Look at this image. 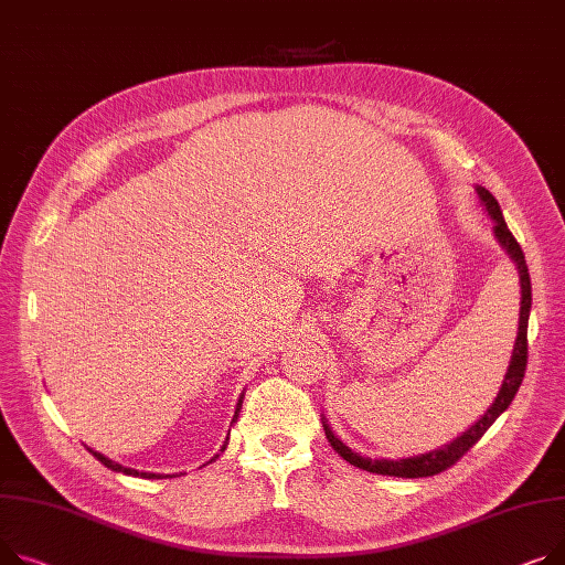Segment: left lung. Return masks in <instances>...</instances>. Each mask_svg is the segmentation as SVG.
Returning <instances> with one entry per match:
<instances>
[{
  "label": "left lung",
  "instance_id": "8db88e82",
  "mask_svg": "<svg viewBox=\"0 0 565 565\" xmlns=\"http://www.w3.org/2000/svg\"><path fill=\"white\" fill-rule=\"evenodd\" d=\"M475 191L479 195L481 206L486 209V213L491 215L493 220V236L500 243V247L509 254V258L515 263V270L520 277V320H518V335H515V345H513V354L504 374V382L498 391V397L493 399V404L483 411V416H479V420H475L461 436H457L455 440H449L447 445L431 449V452L418 455V457H408V459H370L361 452H354L352 447H348L341 438L333 434V429L329 427L327 418L322 416V427H324V436L331 443V447L341 455L348 463L374 472V475H388V477H404V479H418V477H431L438 475L443 470H447L449 466H455L468 449L486 434V429L491 427L502 413L509 408V404L513 402L522 377H524V367H527V322H530V311H532V279H530V270H527V260H524L522 247L518 245V241L513 238V234L509 232L504 215L500 211L498 200L486 191L483 185H475Z\"/></svg>",
  "mask_w": 565,
  "mask_h": 565
}]
</instances>
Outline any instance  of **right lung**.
Here are the masks:
<instances>
[{
    "instance_id": "add662e5",
    "label": "right lung",
    "mask_w": 565,
    "mask_h": 565,
    "mask_svg": "<svg viewBox=\"0 0 565 565\" xmlns=\"http://www.w3.org/2000/svg\"><path fill=\"white\" fill-rule=\"evenodd\" d=\"M243 397H245V393L238 397V404H236V411H234V420H232V425L238 420V413H241V406H243ZM227 440H230V436H227ZM227 440H224V445H222L220 452H224V447H227ZM88 452H90L97 461H102L108 470H113V472H125V475H131V477H142V479H163V475H157V472H140V470H134V468H125V466H120V463H116V461H110L108 457H104V455L95 452V449H90V447H88ZM215 459H217V455H215L211 461H215ZM166 477H172V475H166Z\"/></svg>"
}]
</instances>
